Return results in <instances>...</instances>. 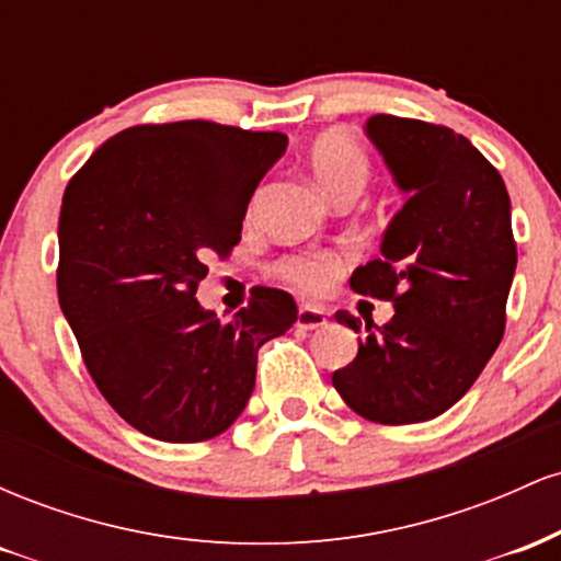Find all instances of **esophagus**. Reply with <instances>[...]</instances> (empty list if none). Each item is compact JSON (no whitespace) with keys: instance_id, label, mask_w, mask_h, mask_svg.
<instances>
[{"instance_id":"34e87169","label":"esophagus","mask_w":561,"mask_h":561,"mask_svg":"<svg viewBox=\"0 0 561 561\" xmlns=\"http://www.w3.org/2000/svg\"><path fill=\"white\" fill-rule=\"evenodd\" d=\"M327 324V311L317 306H300L298 319H295V327L298 330H319V327Z\"/></svg>"}]
</instances>
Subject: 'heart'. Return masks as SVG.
Masks as SVG:
<instances>
[{
    "mask_svg": "<svg viewBox=\"0 0 561 561\" xmlns=\"http://www.w3.org/2000/svg\"><path fill=\"white\" fill-rule=\"evenodd\" d=\"M311 169L321 190L332 199L345 195H362L369 184L371 160L366 156L364 145L345 131L324 134L311 147ZM345 268V255L334 250H306V253L287 255L276 263V274L282 279L306 293L321 295L330 293L337 285L340 274Z\"/></svg>",
    "mask_w": 561,
    "mask_h": 561,
    "instance_id": "obj_1",
    "label": "heart"
}]
</instances>
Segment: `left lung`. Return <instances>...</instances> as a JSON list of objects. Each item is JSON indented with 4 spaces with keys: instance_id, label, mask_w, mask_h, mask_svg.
<instances>
[{
    "instance_id": "left-lung-1",
    "label": "left lung",
    "mask_w": 561,
    "mask_h": 561,
    "mask_svg": "<svg viewBox=\"0 0 561 561\" xmlns=\"http://www.w3.org/2000/svg\"><path fill=\"white\" fill-rule=\"evenodd\" d=\"M366 134L409 199L385 231L382 259L358 266L351 287L396 313L377 330L366 321L358 356L332 385L369 422H427L472 388L504 337L517 268L512 205L501 173L454 128L371 115ZM334 319L362 332L353 313Z\"/></svg>"
}]
</instances>
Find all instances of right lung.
<instances>
[{
    "label": "right lung",
    "mask_w": 561,
    "mask_h": 561,
    "mask_svg": "<svg viewBox=\"0 0 561 561\" xmlns=\"http://www.w3.org/2000/svg\"><path fill=\"white\" fill-rule=\"evenodd\" d=\"M285 147L279 131L214 121L145 124L68 182L57 298L96 390L139 433L199 443L229 430L255 388L259 347L298 319L285 289L253 287L229 321L195 298L205 259L240 242Z\"/></svg>",
    "instance_id": "obj_1"
}]
</instances>
